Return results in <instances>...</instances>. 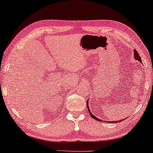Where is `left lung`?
Segmentation results:
<instances>
[{"instance_id": "1", "label": "left lung", "mask_w": 153, "mask_h": 153, "mask_svg": "<svg viewBox=\"0 0 153 153\" xmlns=\"http://www.w3.org/2000/svg\"><path fill=\"white\" fill-rule=\"evenodd\" d=\"M134 59H135V60H139V62H142L141 59V57H140V56H139V54L138 53V52H137V51H136L135 49H134ZM88 101H89V100H87V102H86V104H87V108H88V112H89L90 115H91V117H92V118H93V119H95V120H98V121H100V122H102V120H101V119H99V118H97V117L95 116H94V115L91 113V110H90L89 106H88ZM123 119H122V120H118V123H120V122H121V121H123ZM103 122H104V121H103ZM105 122H108V121H105ZM116 122H117V121H109L110 123H116Z\"/></svg>"}]
</instances>
